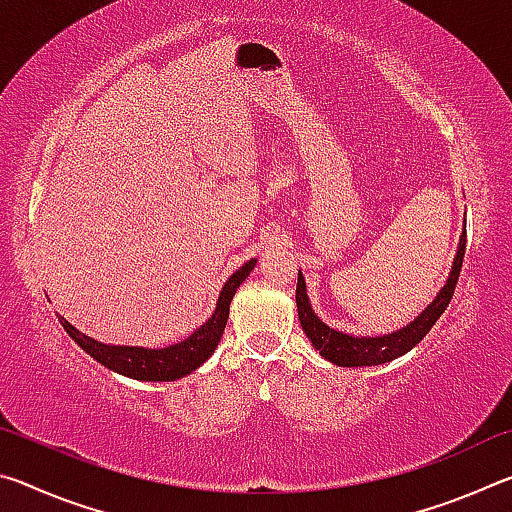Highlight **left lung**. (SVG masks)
I'll return each instance as SVG.
<instances>
[{
    "mask_svg": "<svg viewBox=\"0 0 512 512\" xmlns=\"http://www.w3.org/2000/svg\"><path fill=\"white\" fill-rule=\"evenodd\" d=\"M465 257V230L458 241V250L454 257V266L449 271L447 284L436 298H433L431 305L422 311V314L411 320L409 325L397 329V332L384 334V336H354V334H343L339 329H332L320 320L314 309L309 305L307 296V284L302 273H298V289H296V305H298V318L302 325V332L307 334L311 345L320 352V357L332 361L334 366H345V368H359V366H379V363H388L397 357H402L409 350H413L424 336L429 334V329L436 325V320L443 316L449 302H452L458 275H461Z\"/></svg>",
    "mask_w": 512,
    "mask_h": 512,
    "instance_id": "1",
    "label": "left lung"
}]
</instances>
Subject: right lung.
Masks as SVG:
<instances>
[{
	"label": "right lung",
	"instance_id": "obj_1",
	"mask_svg": "<svg viewBox=\"0 0 512 512\" xmlns=\"http://www.w3.org/2000/svg\"><path fill=\"white\" fill-rule=\"evenodd\" d=\"M257 264V259H248V262L239 268V271L228 277L223 284L219 302H216L214 314L205 320V323L196 329L192 336L185 341L173 343L169 348H133V345H108L101 341H94L90 336L79 332L74 325H69L65 318H60V325L65 332L81 345V348L97 359L103 366L119 372L124 377H133L140 381H176L180 377L194 372L198 366L212 357V352L219 345L225 323L230 316V302L235 296L239 284L246 280Z\"/></svg>",
	"mask_w": 512,
	"mask_h": 512
}]
</instances>
